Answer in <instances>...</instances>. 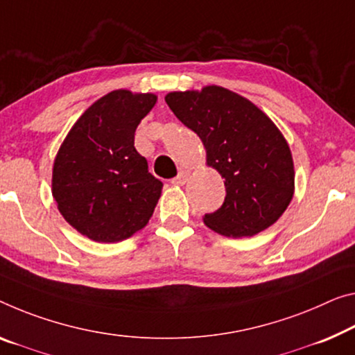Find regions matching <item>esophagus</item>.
<instances>
[{"label":"esophagus","instance_id":"esophagus-1","mask_svg":"<svg viewBox=\"0 0 355 355\" xmlns=\"http://www.w3.org/2000/svg\"><path fill=\"white\" fill-rule=\"evenodd\" d=\"M189 176H190V173H189V171H185V170H182L181 173L178 174L176 178L171 179V184H174V185H184L185 182L189 181Z\"/></svg>","mask_w":355,"mask_h":355}]
</instances>
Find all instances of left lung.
Returning a JSON list of instances; mask_svg holds the SVG:
<instances>
[{
    "label": "left lung",
    "mask_w": 355,
    "mask_h": 355,
    "mask_svg": "<svg viewBox=\"0 0 355 355\" xmlns=\"http://www.w3.org/2000/svg\"><path fill=\"white\" fill-rule=\"evenodd\" d=\"M179 121L203 141L208 165L225 179V200L205 214L223 236H254L272 225L293 196V160L284 136L265 112L223 87L171 92L165 96Z\"/></svg>",
    "instance_id": "1"
}]
</instances>
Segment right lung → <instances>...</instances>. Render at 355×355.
<instances>
[{"label": "right lung", "mask_w": 355, "mask_h": 355, "mask_svg": "<svg viewBox=\"0 0 355 355\" xmlns=\"http://www.w3.org/2000/svg\"><path fill=\"white\" fill-rule=\"evenodd\" d=\"M152 94L114 90L69 130L53 162L52 195L71 227L96 243H119L154 214L163 184L135 149V132L155 106Z\"/></svg>", "instance_id": "right-lung-1"}]
</instances>
